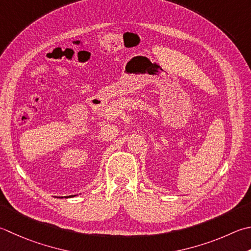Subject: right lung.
I'll return each instance as SVG.
<instances>
[{
  "mask_svg": "<svg viewBox=\"0 0 251 251\" xmlns=\"http://www.w3.org/2000/svg\"><path fill=\"white\" fill-rule=\"evenodd\" d=\"M75 196H77V195H72V196H67V197H75ZM67 197H65V198H67ZM58 198H63V197H58Z\"/></svg>",
  "mask_w": 251,
  "mask_h": 251,
  "instance_id": "right-lung-1",
  "label": "right lung"
}]
</instances>
